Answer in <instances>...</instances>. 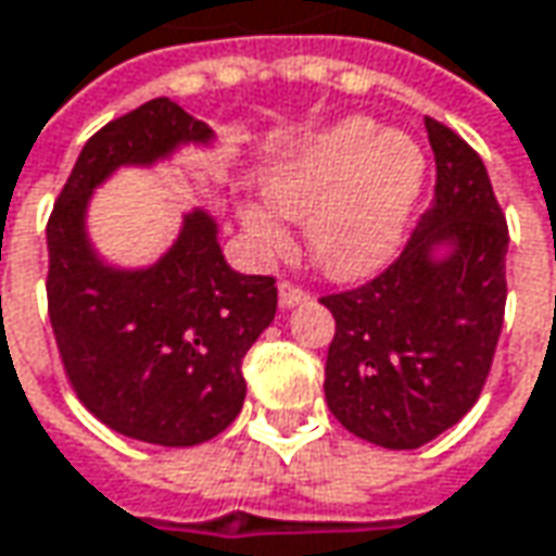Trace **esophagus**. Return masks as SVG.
<instances>
[{"mask_svg":"<svg viewBox=\"0 0 556 556\" xmlns=\"http://www.w3.org/2000/svg\"><path fill=\"white\" fill-rule=\"evenodd\" d=\"M278 300H281V306H285V309H290V306L306 303V300H309V290L300 288V285H293V281H281V285H278Z\"/></svg>","mask_w":556,"mask_h":556,"instance_id":"esophagus-1","label":"esophagus"}]
</instances>
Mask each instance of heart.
<instances>
[{
	"instance_id": "b5f03b06",
	"label": "heart",
	"mask_w": 556,
	"mask_h": 556,
	"mask_svg": "<svg viewBox=\"0 0 556 556\" xmlns=\"http://www.w3.org/2000/svg\"><path fill=\"white\" fill-rule=\"evenodd\" d=\"M424 169L415 139L353 117L303 144L268 182V201L306 219L312 256L328 275L362 278L393 256ZM241 223L263 250L285 247V228L266 206H244Z\"/></svg>"
}]
</instances>
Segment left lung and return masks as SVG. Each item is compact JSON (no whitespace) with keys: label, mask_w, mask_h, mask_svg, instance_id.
Returning a JSON list of instances; mask_svg holds the SVG:
<instances>
[{"label":"left lung","mask_w":556,"mask_h":556,"mask_svg":"<svg viewBox=\"0 0 556 556\" xmlns=\"http://www.w3.org/2000/svg\"><path fill=\"white\" fill-rule=\"evenodd\" d=\"M437 194L408 244L362 288L321 296L333 331L325 399L383 448H420L473 408L502 337L507 223L480 154L427 117ZM450 247L433 257L435 247Z\"/></svg>","instance_id":"left-lung-1"}]
</instances>
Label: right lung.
<instances>
[{"label": "right lung", "instance_id": "obj_1", "mask_svg": "<svg viewBox=\"0 0 556 556\" xmlns=\"http://www.w3.org/2000/svg\"><path fill=\"white\" fill-rule=\"evenodd\" d=\"M213 129L169 98L101 126L79 151L49 216V318L64 374L92 415L123 437L185 448L219 437L244 405V355L278 309L271 275L225 263L216 223L194 210L151 268L104 266L86 206L117 166L169 157Z\"/></svg>", "mask_w": 556, "mask_h": 556}]
</instances>
